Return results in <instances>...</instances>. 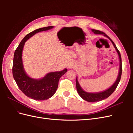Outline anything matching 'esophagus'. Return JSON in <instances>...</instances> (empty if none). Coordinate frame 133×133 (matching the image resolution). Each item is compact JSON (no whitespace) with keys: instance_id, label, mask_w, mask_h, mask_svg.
I'll return each mask as SVG.
<instances>
[{"instance_id":"obj_1","label":"esophagus","mask_w":133,"mask_h":133,"mask_svg":"<svg viewBox=\"0 0 133 133\" xmlns=\"http://www.w3.org/2000/svg\"><path fill=\"white\" fill-rule=\"evenodd\" d=\"M74 66V64L73 63H72V62H69L68 64V67L69 68H73Z\"/></svg>"}]
</instances>
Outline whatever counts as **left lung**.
Returning <instances> with one entry per match:
<instances>
[{
  "mask_svg": "<svg viewBox=\"0 0 133 133\" xmlns=\"http://www.w3.org/2000/svg\"><path fill=\"white\" fill-rule=\"evenodd\" d=\"M91 31L93 32L94 34H102L104 36H105V37L109 39L110 41L111 42L112 44H113L115 50H116V51H117L119 55V62H120L119 71V74H118L117 79H116V81L113 84H112V86H111L109 88H108V89H107L106 90H104V91L99 92H88L85 91L81 88V87H80V84L78 81V77H76V89H77L79 95L81 96L82 98H83L84 100H86V101L88 102H96L101 101V100H103L104 99L108 98L109 96L116 89V88L117 87L120 80V78H121L122 73V58H121V55H120V52L118 50V48H116L114 43L111 41V39L105 33H103V31H101L98 30H95V29H91Z\"/></svg>",
  "mask_w": 133,
  "mask_h": 133,
  "instance_id": "left-lung-1",
  "label": "left lung"
}]
</instances>
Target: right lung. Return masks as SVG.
I'll return each mask as SVG.
<instances>
[{
	"label": "right lung",
	"mask_w": 133,
	"mask_h": 133,
	"mask_svg": "<svg viewBox=\"0 0 133 133\" xmlns=\"http://www.w3.org/2000/svg\"><path fill=\"white\" fill-rule=\"evenodd\" d=\"M53 28V26H49L31 31L23 38L14 52L12 69L13 78L23 93L28 97L34 100H46L53 96L57 90L59 79L67 71L65 68L60 71L50 72L42 79H35L28 76L24 69L22 52L27 40L36 33L48 30Z\"/></svg>",
	"instance_id": "1"
}]
</instances>
